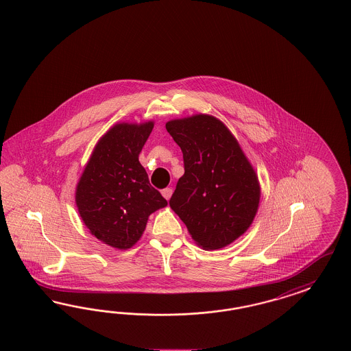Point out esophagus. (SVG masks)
<instances>
[{"label": "esophagus", "mask_w": 351, "mask_h": 351, "mask_svg": "<svg viewBox=\"0 0 351 351\" xmlns=\"http://www.w3.org/2000/svg\"><path fill=\"white\" fill-rule=\"evenodd\" d=\"M161 194H162V196L167 199V200H169L170 197H171V194H173V190L171 189H164L162 191H161Z\"/></svg>", "instance_id": "esophagus-1"}]
</instances>
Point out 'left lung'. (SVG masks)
<instances>
[{"instance_id": "8db88e82", "label": "left lung", "mask_w": 351, "mask_h": 351, "mask_svg": "<svg viewBox=\"0 0 351 351\" xmlns=\"http://www.w3.org/2000/svg\"><path fill=\"white\" fill-rule=\"evenodd\" d=\"M167 130L181 147L184 174L170 197L191 238L219 250L247 232L259 208L258 174L232 131L210 114L170 119Z\"/></svg>"}]
</instances>
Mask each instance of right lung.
<instances>
[{
  "instance_id": "obj_1",
  "label": "right lung",
  "mask_w": 351,
  "mask_h": 351,
  "mask_svg": "<svg viewBox=\"0 0 351 351\" xmlns=\"http://www.w3.org/2000/svg\"><path fill=\"white\" fill-rule=\"evenodd\" d=\"M155 122H118L99 139L75 189L79 216L105 245L128 250L145 230L149 215L168 202L139 162Z\"/></svg>"
}]
</instances>
